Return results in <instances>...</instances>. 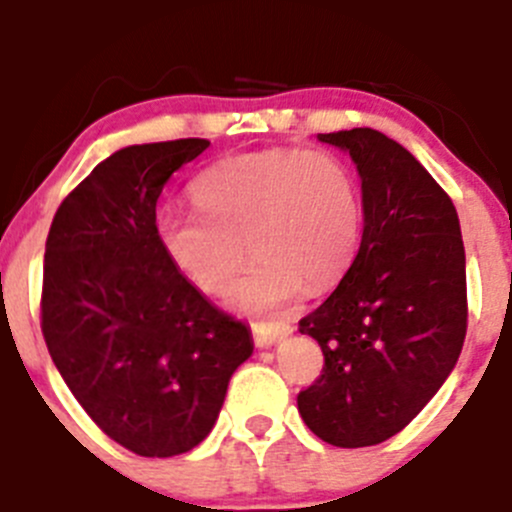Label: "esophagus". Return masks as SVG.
<instances>
[{"label": "esophagus", "instance_id": "obj_1", "mask_svg": "<svg viewBox=\"0 0 512 512\" xmlns=\"http://www.w3.org/2000/svg\"><path fill=\"white\" fill-rule=\"evenodd\" d=\"M290 331H293V326L288 324H252V339H255L257 347H273Z\"/></svg>", "mask_w": 512, "mask_h": 512}]
</instances>
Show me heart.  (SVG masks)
Segmentation results:
<instances>
[{
	"label": "heart",
	"mask_w": 512,
	"mask_h": 512,
	"mask_svg": "<svg viewBox=\"0 0 512 512\" xmlns=\"http://www.w3.org/2000/svg\"><path fill=\"white\" fill-rule=\"evenodd\" d=\"M196 209L163 206L155 234L168 260L209 296L227 290L242 311L265 313L347 273L362 237L354 173L326 150L273 147L224 158L193 181ZM251 247H246V242Z\"/></svg>",
	"instance_id": "b5f03b06"
}]
</instances>
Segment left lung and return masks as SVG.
<instances>
[{
    "label": "left lung",
    "mask_w": 512,
    "mask_h": 512,
    "mask_svg": "<svg viewBox=\"0 0 512 512\" xmlns=\"http://www.w3.org/2000/svg\"><path fill=\"white\" fill-rule=\"evenodd\" d=\"M352 155L365 229L357 257L298 331L324 370L298 393L321 441L375 446L403 431L457 365L467 336V270L459 216L403 145L370 127L319 135Z\"/></svg>",
    "instance_id": "1"
}]
</instances>
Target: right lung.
Returning a JSON list of instances; mask_svg holds the SVG:
<instances>
[{
	"instance_id": "1",
	"label": "right lung",
	"mask_w": 512,
	"mask_h": 512,
	"mask_svg": "<svg viewBox=\"0 0 512 512\" xmlns=\"http://www.w3.org/2000/svg\"><path fill=\"white\" fill-rule=\"evenodd\" d=\"M209 140L130 145L58 206L45 242L40 329L91 421L140 457H176L209 436L250 329L168 260L155 204Z\"/></svg>"
}]
</instances>
